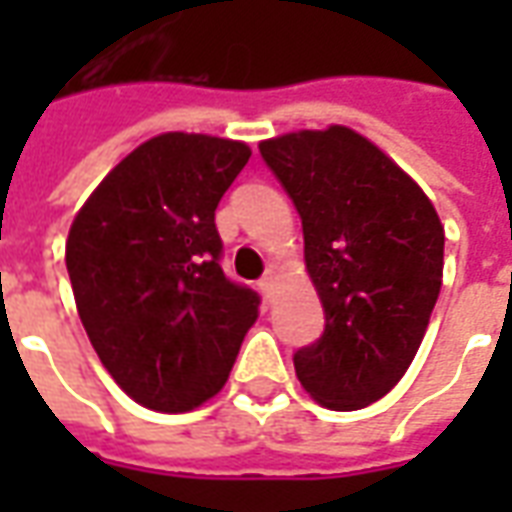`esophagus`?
Masks as SVG:
<instances>
[{
    "label": "esophagus",
    "instance_id": "esophagus-1",
    "mask_svg": "<svg viewBox=\"0 0 512 512\" xmlns=\"http://www.w3.org/2000/svg\"><path fill=\"white\" fill-rule=\"evenodd\" d=\"M257 285H260V290H263V296H266V299H271V293H274V285H277V268L268 266L266 274H263V279H260Z\"/></svg>",
    "mask_w": 512,
    "mask_h": 512
}]
</instances>
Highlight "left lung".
Listing matches in <instances>:
<instances>
[{"label":"left lung","instance_id":"obj_1","mask_svg":"<svg viewBox=\"0 0 512 512\" xmlns=\"http://www.w3.org/2000/svg\"><path fill=\"white\" fill-rule=\"evenodd\" d=\"M296 205L304 263L326 315L293 354L321 406L356 411L403 378L428 329L444 268L433 202L370 139L345 126L260 142Z\"/></svg>","mask_w":512,"mask_h":512}]
</instances>
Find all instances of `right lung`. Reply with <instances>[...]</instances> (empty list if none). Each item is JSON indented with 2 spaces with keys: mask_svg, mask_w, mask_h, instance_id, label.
I'll use <instances>...</instances> for the list:
<instances>
[{
  "mask_svg": "<svg viewBox=\"0 0 512 512\" xmlns=\"http://www.w3.org/2000/svg\"><path fill=\"white\" fill-rule=\"evenodd\" d=\"M244 142L161 134L117 164L65 244L76 310L120 389L153 411H191L224 386L260 296L224 277L216 205Z\"/></svg>",
  "mask_w": 512,
  "mask_h": 512,
  "instance_id": "add662e5",
  "label": "right lung"
}]
</instances>
